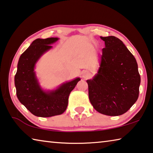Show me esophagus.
<instances>
[{
  "label": "esophagus",
  "instance_id": "obj_1",
  "mask_svg": "<svg viewBox=\"0 0 153 153\" xmlns=\"http://www.w3.org/2000/svg\"><path fill=\"white\" fill-rule=\"evenodd\" d=\"M82 76H83L84 78L87 79V78H88V77H90V74H89L88 71H84L82 72Z\"/></svg>",
  "mask_w": 153,
  "mask_h": 153
}]
</instances>
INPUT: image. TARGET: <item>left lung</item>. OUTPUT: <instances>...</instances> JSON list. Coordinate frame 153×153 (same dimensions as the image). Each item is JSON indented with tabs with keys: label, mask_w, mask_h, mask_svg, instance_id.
<instances>
[{
	"label": "left lung",
	"mask_w": 153,
	"mask_h": 153,
	"mask_svg": "<svg viewBox=\"0 0 153 153\" xmlns=\"http://www.w3.org/2000/svg\"><path fill=\"white\" fill-rule=\"evenodd\" d=\"M105 42L98 73L86 80L93 108L107 116H120L129 110L139 96L140 76L133 55L119 39L101 37Z\"/></svg>",
	"instance_id": "1"
}]
</instances>
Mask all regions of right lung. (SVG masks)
I'll return each mask as SVG.
<instances>
[{
	"label": "right lung",
	"instance_id": "right-lung-1",
	"mask_svg": "<svg viewBox=\"0 0 153 153\" xmlns=\"http://www.w3.org/2000/svg\"><path fill=\"white\" fill-rule=\"evenodd\" d=\"M59 38L37 39L22 54L15 76V86L18 99L33 115L51 117L62 114L66 110L69 96L80 78L62 84L54 91H43L34 71L36 62L45 52L52 48L50 45Z\"/></svg>",
	"mask_w": 153,
	"mask_h": 153
}]
</instances>
